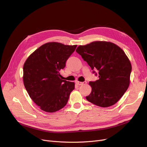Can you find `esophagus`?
<instances>
[{"label":"esophagus","instance_id":"34e87169","mask_svg":"<svg viewBox=\"0 0 147 147\" xmlns=\"http://www.w3.org/2000/svg\"><path fill=\"white\" fill-rule=\"evenodd\" d=\"M76 83L78 85L80 86V85H83L84 84H86V82H79V81H76Z\"/></svg>","mask_w":147,"mask_h":147}]
</instances>
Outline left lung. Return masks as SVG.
<instances>
[{
	"instance_id": "8db88e82",
	"label": "left lung",
	"mask_w": 147,
	"mask_h": 147,
	"mask_svg": "<svg viewBox=\"0 0 147 147\" xmlns=\"http://www.w3.org/2000/svg\"><path fill=\"white\" fill-rule=\"evenodd\" d=\"M76 52L92 70L98 71L99 79L89 82L92 91L86 99L101 107L115 104L130 84L132 65L125 52L113 43L103 41L79 46Z\"/></svg>"
}]
</instances>
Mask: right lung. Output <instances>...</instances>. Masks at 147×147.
Listing matches in <instances>:
<instances>
[{"label": "right lung", "mask_w": 147, "mask_h": 147, "mask_svg": "<svg viewBox=\"0 0 147 147\" xmlns=\"http://www.w3.org/2000/svg\"><path fill=\"white\" fill-rule=\"evenodd\" d=\"M77 45L49 42L28 57L23 67L24 86L34 102L46 112L57 111L67 104L74 82L62 80L59 71Z\"/></svg>", "instance_id": "add662e5"}]
</instances>
